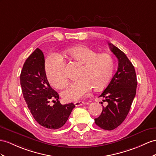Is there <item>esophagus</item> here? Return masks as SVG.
Here are the masks:
<instances>
[{
  "instance_id": "obj_1",
  "label": "esophagus",
  "mask_w": 156,
  "mask_h": 156,
  "mask_svg": "<svg viewBox=\"0 0 156 156\" xmlns=\"http://www.w3.org/2000/svg\"><path fill=\"white\" fill-rule=\"evenodd\" d=\"M83 101H76L74 102V105L76 107H79V106H82L83 104Z\"/></svg>"
}]
</instances>
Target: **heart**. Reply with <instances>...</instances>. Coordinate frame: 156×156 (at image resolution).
<instances>
[{
  "label": "heart",
  "instance_id": "heart-1",
  "mask_svg": "<svg viewBox=\"0 0 156 156\" xmlns=\"http://www.w3.org/2000/svg\"><path fill=\"white\" fill-rule=\"evenodd\" d=\"M66 54L74 61L81 64L79 79L73 82L62 92V97L67 101H78L86 96L94 87L99 90L106 87L113 76L115 62L108 53H98L87 46L70 48ZM45 73L51 84L57 89L65 87L69 79L64 60L55 54H51L45 61Z\"/></svg>",
  "mask_w": 156,
  "mask_h": 156
}]
</instances>
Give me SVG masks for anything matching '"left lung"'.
Here are the masks:
<instances>
[{"label":"left lung","mask_w":156,"mask_h":156,"mask_svg":"<svg viewBox=\"0 0 156 156\" xmlns=\"http://www.w3.org/2000/svg\"><path fill=\"white\" fill-rule=\"evenodd\" d=\"M109 48L119 61L118 69L99 97L108 103L103 106L99 117L95 122L101 129L112 130L125 121L136 95L137 87L136 74L133 64L119 48L109 43Z\"/></svg>","instance_id":"8db88e82"}]
</instances>
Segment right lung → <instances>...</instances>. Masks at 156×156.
<instances>
[{
    "label": "right lung",
    "mask_w": 156,
    "mask_h": 156,
    "mask_svg": "<svg viewBox=\"0 0 156 156\" xmlns=\"http://www.w3.org/2000/svg\"><path fill=\"white\" fill-rule=\"evenodd\" d=\"M22 94L27 107L40 125L55 130L66 122L73 103L62 105L59 95L50 86L45 70V58L43 52L37 48L23 64L20 74ZM50 101L54 102L50 105Z\"/></svg>",
    "instance_id": "1"
}]
</instances>
